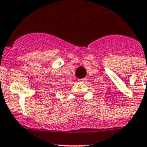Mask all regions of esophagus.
I'll return each instance as SVG.
<instances>
[{"mask_svg":"<svg viewBox=\"0 0 147 147\" xmlns=\"http://www.w3.org/2000/svg\"><path fill=\"white\" fill-rule=\"evenodd\" d=\"M78 82H85V81H86V78H82V79H78Z\"/></svg>","mask_w":147,"mask_h":147,"instance_id":"obj_1","label":"esophagus"}]
</instances>
